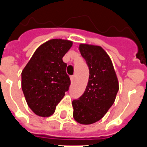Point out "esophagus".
<instances>
[{
    "mask_svg": "<svg viewBox=\"0 0 147 147\" xmlns=\"http://www.w3.org/2000/svg\"><path fill=\"white\" fill-rule=\"evenodd\" d=\"M70 79H71V82H73L74 81H75V76H71L70 77Z\"/></svg>",
    "mask_w": 147,
    "mask_h": 147,
    "instance_id": "34e87169",
    "label": "esophagus"
}]
</instances>
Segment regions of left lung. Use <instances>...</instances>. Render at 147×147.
Instances as JSON below:
<instances>
[{
    "label": "left lung",
    "instance_id": "left-lung-1",
    "mask_svg": "<svg viewBox=\"0 0 147 147\" xmlns=\"http://www.w3.org/2000/svg\"><path fill=\"white\" fill-rule=\"evenodd\" d=\"M79 51L90 76L83 94L72 101L73 117L79 123L90 125L100 120L112 106L119 90L118 81L112 62L102 47L81 44Z\"/></svg>",
    "mask_w": 147,
    "mask_h": 147
}]
</instances>
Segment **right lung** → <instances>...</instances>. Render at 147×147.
I'll list each match as a JSON object with an SVG mask.
<instances>
[{
  "instance_id": "add662e5",
  "label": "right lung",
  "mask_w": 147,
  "mask_h": 147,
  "mask_svg": "<svg viewBox=\"0 0 147 147\" xmlns=\"http://www.w3.org/2000/svg\"><path fill=\"white\" fill-rule=\"evenodd\" d=\"M72 46L68 40H51L39 47L22 72V89L36 115L48 117L69 90L64 57Z\"/></svg>"
}]
</instances>
